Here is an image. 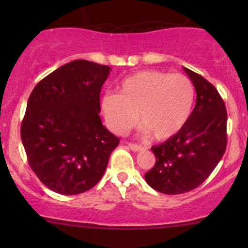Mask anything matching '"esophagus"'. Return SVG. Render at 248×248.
Listing matches in <instances>:
<instances>
[{"label":"esophagus","instance_id":"obj_1","mask_svg":"<svg viewBox=\"0 0 248 248\" xmlns=\"http://www.w3.org/2000/svg\"><path fill=\"white\" fill-rule=\"evenodd\" d=\"M129 149L133 151H143L144 150V146L139 145V144H134V143H129L128 144Z\"/></svg>","mask_w":248,"mask_h":248}]
</instances>
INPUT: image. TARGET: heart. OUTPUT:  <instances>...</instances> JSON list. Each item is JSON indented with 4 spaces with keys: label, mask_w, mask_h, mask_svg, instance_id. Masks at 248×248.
Instances as JSON below:
<instances>
[{
    "label": "heart",
    "mask_w": 248,
    "mask_h": 248,
    "mask_svg": "<svg viewBox=\"0 0 248 248\" xmlns=\"http://www.w3.org/2000/svg\"><path fill=\"white\" fill-rule=\"evenodd\" d=\"M195 89L183 74L141 71L126 77L117 93L103 95L100 107L109 128L124 134L139 120L154 139L165 140L185 125L192 110Z\"/></svg>",
    "instance_id": "1"
}]
</instances>
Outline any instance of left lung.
I'll use <instances>...</instances> for the list:
<instances>
[{
    "label": "left lung",
    "instance_id": "8db88e82",
    "mask_svg": "<svg viewBox=\"0 0 248 248\" xmlns=\"http://www.w3.org/2000/svg\"><path fill=\"white\" fill-rule=\"evenodd\" d=\"M196 91V104L180 131L151 148L155 165L145 174L149 186L166 195L191 191L210 176L227 144L226 107L217 89L184 67Z\"/></svg>",
    "mask_w": 248,
    "mask_h": 248
}]
</instances>
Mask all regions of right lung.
I'll return each instance as SVG.
<instances>
[{
	"label": "right lung",
	"mask_w": 248,
	"mask_h": 248,
	"mask_svg": "<svg viewBox=\"0 0 248 248\" xmlns=\"http://www.w3.org/2000/svg\"><path fill=\"white\" fill-rule=\"evenodd\" d=\"M110 71L77 59L48 74L28 98L22 144L31 169L54 192L77 195L97 185L119 144L99 117Z\"/></svg>",
	"instance_id": "add662e5"
}]
</instances>
